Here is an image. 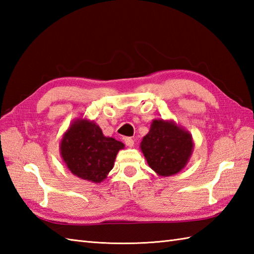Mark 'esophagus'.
<instances>
[{"label":"esophagus","instance_id":"1","mask_svg":"<svg viewBox=\"0 0 254 254\" xmlns=\"http://www.w3.org/2000/svg\"><path fill=\"white\" fill-rule=\"evenodd\" d=\"M124 143H126L127 146L128 147H133L134 146V141L131 137H126L124 138Z\"/></svg>","mask_w":254,"mask_h":254}]
</instances>
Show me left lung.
Masks as SVG:
<instances>
[{
  "label": "left lung",
  "mask_w": 254,
  "mask_h": 254,
  "mask_svg": "<svg viewBox=\"0 0 254 254\" xmlns=\"http://www.w3.org/2000/svg\"><path fill=\"white\" fill-rule=\"evenodd\" d=\"M139 147L148 166L156 174L170 177L187 166L193 153L194 143L191 133L175 121L154 119Z\"/></svg>",
  "instance_id": "left-lung-1"
}]
</instances>
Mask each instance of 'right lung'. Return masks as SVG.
<instances>
[{
	"mask_svg": "<svg viewBox=\"0 0 254 254\" xmlns=\"http://www.w3.org/2000/svg\"><path fill=\"white\" fill-rule=\"evenodd\" d=\"M124 144L102 134L95 121L78 118L69 124L60 142V154L67 169L80 179L104 181Z\"/></svg>",
	"mask_w": 254,
	"mask_h": 254,
	"instance_id": "right-lung-1",
	"label": "right lung"
}]
</instances>
